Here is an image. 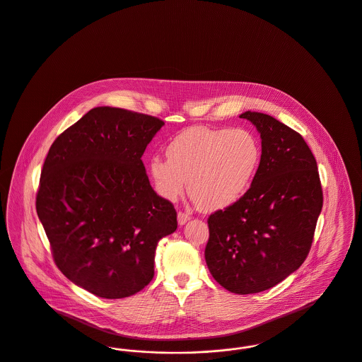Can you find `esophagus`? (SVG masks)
<instances>
[{"instance_id": "1", "label": "esophagus", "mask_w": 362, "mask_h": 362, "mask_svg": "<svg viewBox=\"0 0 362 362\" xmlns=\"http://www.w3.org/2000/svg\"><path fill=\"white\" fill-rule=\"evenodd\" d=\"M177 219H178V223H180V225H184L187 221H189V219H191V216H189V214H187V213L178 211V214H177Z\"/></svg>"}]
</instances>
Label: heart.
Wrapping results in <instances>:
<instances>
[{
	"instance_id": "1",
	"label": "heart",
	"mask_w": 362,
	"mask_h": 362,
	"mask_svg": "<svg viewBox=\"0 0 362 362\" xmlns=\"http://www.w3.org/2000/svg\"><path fill=\"white\" fill-rule=\"evenodd\" d=\"M166 156L149 160L156 192L175 202L188 180V191L199 207L219 210L248 191L261 163V145L245 129L194 126L170 141Z\"/></svg>"
}]
</instances>
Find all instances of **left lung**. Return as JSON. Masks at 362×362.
Listing matches in <instances>:
<instances>
[{
  "instance_id": "obj_1",
  "label": "left lung",
  "mask_w": 362,
  "mask_h": 362,
  "mask_svg": "<svg viewBox=\"0 0 362 362\" xmlns=\"http://www.w3.org/2000/svg\"><path fill=\"white\" fill-rule=\"evenodd\" d=\"M240 118L261 134V163L248 191L207 219L204 257L218 284L247 295L274 287L305 262L322 188L313 153L298 132L262 112Z\"/></svg>"
}]
</instances>
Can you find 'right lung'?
I'll list each match as a JSON object with an SVG mask.
<instances>
[{
    "instance_id": "obj_1",
    "label": "right lung",
    "mask_w": 362,
    "mask_h": 362,
    "mask_svg": "<svg viewBox=\"0 0 362 362\" xmlns=\"http://www.w3.org/2000/svg\"><path fill=\"white\" fill-rule=\"evenodd\" d=\"M165 122L96 107L50 146L37 214L54 264L100 298L137 293L153 277L158 241L177 229V211L152 189L141 156Z\"/></svg>"
}]
</instances>
